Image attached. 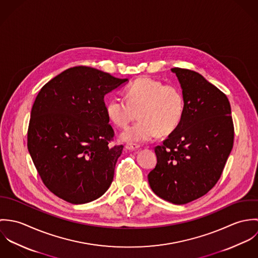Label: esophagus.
Segmentation results:
<instances>
[{
    "label": "esophagus",
    "mask_w": 258,
    "mask_h": 258,
    "mask_svg": "<svg viewBox=\"0 0 258 258\" xmlns=\"http://www.w3.org/2000/svg\"><path fill=\"white\" fill-rule=\"evenodd\" d=\"M140 147L139 144H136V143H127L126 144V149L130 150V151H133V150H136L138 148Z\"/></svg>",
    "instance_id": "34e87169"
}]
</instances>
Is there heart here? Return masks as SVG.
<instances>
[{
    "mask_svg": "<svg viewBox=\"0 0 258 258\" xmlns=\"http://www.w3.org/2000/svg\"><path fill=\"white\" fill-rule=\"evenodd\" d=\"M125 98L115 96L106 105L111 122L125 128L138 117L134 126L127 128L121 138L128 142H145L158 133L166 136L180 125L184 113V99L181 88L175 84L142 77L125 89Z\"/></svg>",
    "mask_w": 258,
    "mask_h": 258,
    "instance_id": "b5f03b06",
    "label": "heart"
}]
</instances>
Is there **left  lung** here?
Wrapping results in <instances>:
<instances>
[{
    "label": "left lung",
    "instance_id": "1",
    "mask_svg": "<svg viewBox=\"0 0 258 258\" xmlns=\"http://www.w3.org/2000/svg\"><path fill=\"white\" fill-rule=\"evenodd\" d=\"M183 89L184 113L178 128L155 147L157 165L149 173L161 199L184 205L211 190L233 147L234 127L226 95L194 71L174 68Z\"/></svg>",
    "mask_w": 258,
    "mask_h": 258
}]
</instances>
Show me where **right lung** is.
Masks as SVG:
<instances>
[{
    "mask_svg": "<svg viewBox=\"0 0 258 258\" xmlns=\"http://www.w3.org/2000/svg\"><path fill=\"white\" fill-rule=\"evenodd\" d=\"M79 66L39 90L28 128V149L44 185L74 205L92 202L110 186L123 145L112 146L104 96L125 83Z\"/></svg>",
    "mask_w": 258,
    "mask_h": 258,
    "instance_id": "add662e5",
    "label": "right lung"
}]
</instances>
